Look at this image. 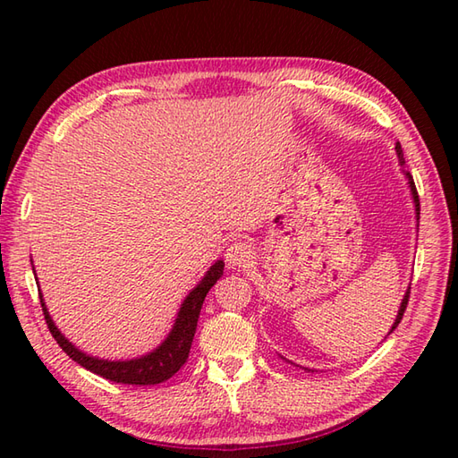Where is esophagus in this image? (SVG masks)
<instances>
[{
  "label": "esophagus",
  "mask_w": 458,
  "mask_h": 458,
  "mask_svg": "<svg viewBox=\"0 0 458 458\" xmlns=\"http://www.w3.org/2000/svg\"><path fill=\"white\" fill-rule=\"evenodd\" d=\"M251 259H254V251H251L250 242L246 240H238L234 244H230L226 250V261L232 267L246 266Z\"/></svg>",
  "instance_id": "34e87169"
}]
</instances>
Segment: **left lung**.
Returning a JSON list of instances; mask_svg holds the SVG:
<instances>
[{
  "label": "left lung",
  "mask_w": 458,
  "mask_h": 458,
  "mask_svg": "<svg viewBox=\"0 0 458 458\" xmlns=\"http://www.w3.org/2000/svg\"><path fill=\"white\" fill-rule=\"evenodd\" d=\"M395 151H397V159H400V163L402 165H405V159H403V149H402V145H400V141L395 143ZM405 177H407V181H410V189H411V197H413V202H415V214H417V220H420V194H417V189H415V182H413V177L410 173H405ZM410 291H411V287H407V291H405V295H403V299H402V305H400V310H397V317H395V323L392 325V328H390V333L387 335H392L394 330H395V327L402 323V318H403V313H405V307H407V301H410ZM307 369V368H305Z\"/></svg>",
  "instance_id": "1"
}]
</instances>
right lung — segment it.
<instances>
[{"label":"right lung","mask_w":458,"mask_h":458,"mask_svg":"<svg viewBox=\"0 0 458 458\" xmlns=\"http://www.w3.org/2000/svg\"><path fill=\"white\" fill-rule=\"evenodd\" d=\"M222 274H224V261L218 259L216 264L207 271V276L202 277L200 284L191 291L187 299L182 301L177 320H174L173 325V330L169 333V336L153 350V352L133 358V360H115V362L114 360H100V358L84 354L82 350L76 348L72 343H68L64 335H61V330L55 327L41 293H38V299H41L47 327L55 336L56 344L61 346L76 364H81L82 368L90 369V372L110 379V382H115V384L153 386V384H161L165 379H169L171 376L177 374L181 366L187 362L192 338H194V333H197L202 301L207 297L210 287L222 277Z\"/></svg>","instance_id":"obj_1"}]
</instances>
